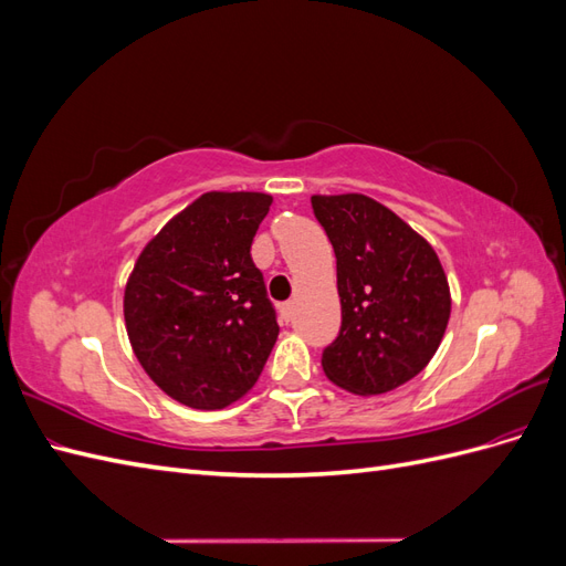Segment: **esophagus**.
I'll use <instances>...</instances> for the list:
<instances>
[{
  "instance_id": "1",
  "label": "esophagus",
  "mask_w": 566,
  "mask_h": 566,
  "mask_svg": "<svg viewBox=\"0 0 566 566\" xmlns=\"http://www.w3.org/2000/svg\"><path fill=\"white\" fill-rule=\"evenodd\" d=\"M293 314H295V302H285V304H281V316H283L285 321L293 318Z\"/></svg>"
}]
</instances>
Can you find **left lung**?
<instances>
[{"mask_svg":"<svg viewBox=\"0 0 566 566\" xmlns=\"http://www.w3.org/2000/svg\"><path fill=\"white\" fill-rule=\"evenodd\" d=\"M337 256L342 328L325 347V378L358 397L413 380L432 361L451 316L434 248L364 193L312 196Z\"/></svg>","mask_w":566,"mask_h":566,"instance_id":"1","label":"left lung"}]
</instances>
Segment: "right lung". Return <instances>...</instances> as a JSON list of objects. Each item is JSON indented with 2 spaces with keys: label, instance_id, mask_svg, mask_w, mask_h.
<instances>
[{
  "label": "right lung",
  "instance_id": "1",
  "mask_svg": "<svg viewBox=\"0 0 566 566\" xmlns=\"http://www.w3.org/2000/svg\"><path fill=\"white\" fill-rule=\"evenodd\" d=\"M273 198L210 191L150 238L125 285L134 356L167 397L217 410L243 399L276 345L279 323L252 238Z\"/></svg>",
  "mask_w": 566,
  "mask_h": 566
}]
</instances>
